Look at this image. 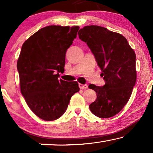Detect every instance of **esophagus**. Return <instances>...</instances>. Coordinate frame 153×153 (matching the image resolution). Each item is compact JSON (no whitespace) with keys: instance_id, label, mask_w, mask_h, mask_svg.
I'll return each instance as SVG.
<instances>
[{"instance_id":"34e87169","label":"esophagus","mask_w":153,"mask_h":153,"mask_svg":"<svg viewBox=\"0 0 153 153\" xmlns=\"http://www.w3.org/2000/svg\"><path fill=\"white\" fill-rule=\"evenodd\" d=\"M79 86L80 88V89H86L88 87V85L87 84H81V83H79Z\"/></svg>"}]
</instances>
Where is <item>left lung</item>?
Returning a JSON list of instances; mask_svg holds the SVG:
<instances>
[{
	"instance_id": "left-lung-1",
	"label": "left lung",
	"mask_w": 153,
	"mask_h": 153,
	"mask_svg": "<svg viewBox=\"0 0 153 153\" xmlns=\"http://www.w3.org/2000/svg\"><path fill=\"white\" fill-rule=\"evenodd\" d=\"M78 35L91 49L105 81L103 86L89 85L97 93L90 110L101 118L114 116L127 103L135 85V52L124 36L104 27L85 26Z\"/></svg>"
}]
</instances>
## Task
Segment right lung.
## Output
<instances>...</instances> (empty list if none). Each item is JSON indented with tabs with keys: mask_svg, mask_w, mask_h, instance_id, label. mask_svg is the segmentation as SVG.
Listing matches in <instances>:
<instances>
[{
	"mask_svg": "<svg viewBox=\"0 0 153 153\" xmlns=\"http://www.w3.org/2000/svg\"><path fill=\"white\" fill-rule=\"evenodd\" d=\"M79 26H49L24 42L17 60L20 88L31 111L44 120L62 116L74 93L76 81L58 79L64 71L67 50L76 37Z\"/></svg>",
	"mask_w": 153,
	"mask_h": 153,
	"instance_id": "1",
	"label": "right lung"
}]
</instances>
